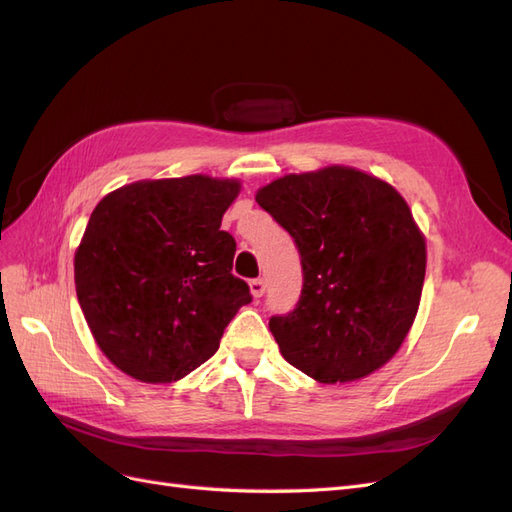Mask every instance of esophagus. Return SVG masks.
<instances>
[{
  "label": "esophagus",
  "instance_id": "1",
  "mask_svg": "<svg viewBox=\"0 0 512 512\" xmlns=\"http://www.w3.org/2000/svg\"><path fill=\"white\" fill-rule=\"evenodd\" d=\"M250 292H252L254 299H260L262 294H265V282H262V280H252L250 282Z\"/></svg>",
  "mask_w": 512,
  "mask_h": 512
}]
</instances>
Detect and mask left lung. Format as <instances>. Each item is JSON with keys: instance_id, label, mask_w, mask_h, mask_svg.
I'll return each mask as SVG.
<instances>
[{"instance_id": "left-lung-1", "label": "left lung", "mask_w": 512, "mask_h": 512, "mask_svg": "<svg viewBox=\"0 0 512 512\" xmlns=\"http://www.w3.org/2000/svg\"><path fill=\"white\" fill-rule=\"evenodd\" d=\"M256 203L297 241V309L271 318L284 359L322 384H348L389 363L412 329L427 267L425 235L391 183L331 164L284 175Z\"/></svg>"}]
</instances>
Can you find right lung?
Here are the masks:
<instances>
[{
	"mask_svg": "<svg viewBox=\"0 0 512 512\" xmlns=\"http://www.w3.org/2000/svg\"><path fill=\"white\" fill-rule=\"evenodd\" d=\"M239 179H141L106 194L74 252V284L98 348L147 384L185 378L220 348L252 301L232 275L222 218Z\"/></svg>",
	"mask_w": 512,
	"mask_h": 512,
	"instance_id": "obj_1",
	"label": "right lung"
}]
</instances>
